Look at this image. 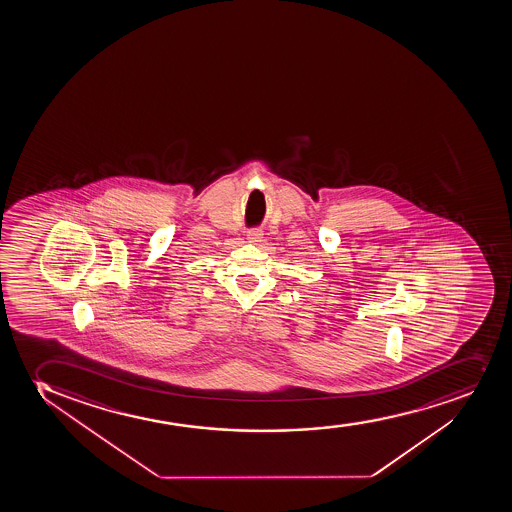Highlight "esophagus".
<instances>
[{"label": "esophagus", "mask_w": 512, "mask_h": 512, "mask_svg": "<svg viewBox=\"0 0 512 512\" xmlns=\"http://www.w3.org/2000/svg\"><path fill=\"white\" fill-rule=\"evenodd\" d=\"M262 230H259V228H252V230L247 231V240L250 243H259L260 240H262Z\"/></svg>", "instance_id": "34e87169"}]
</instances>
